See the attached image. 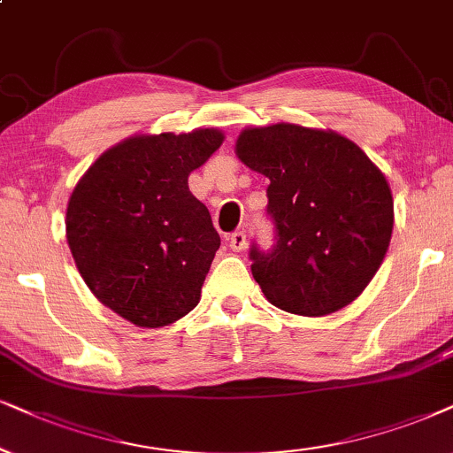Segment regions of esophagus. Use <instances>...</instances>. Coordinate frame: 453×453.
Returning <instances> with one entry per match:
<instances>
[{"label":"esophagus","instance_id":"1","mask_svg":"<svg viewBox=\"0 0 453 453\" xmlns=\"http://www.w3.org/2000/svg\"><path fill=\"white\" fill-rule=\"evenodd\" d=\"M230 249L234 253H240V250L246 249V234L244 232H234L230 236Z\"/></svg>","mask_w":453,"mask_h":453}]
</instances>
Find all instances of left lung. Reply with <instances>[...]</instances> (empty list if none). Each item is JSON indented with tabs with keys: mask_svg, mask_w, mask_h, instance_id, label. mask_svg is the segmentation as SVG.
Instances as JSON below:
<instances>
[{
	"mask_svg": "<svg viewBox=\"0 0 453 453\" xmlns=\"http://www.w3.org/2000/svg\"><path fill=\"white\" fill-rule=\"evenodd\" d=\"M236 157L265 175L272 253L253 246V278L265 299L322 318L364 293L393 234L387 177L362 148L332 129L295 123L240 131Z\"/></svg>",
	"mask_w": 453,
	"mask_h": 453,
	"instance_id": "1",
	"label": "left lung"
}]
</instances>
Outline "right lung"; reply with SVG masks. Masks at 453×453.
Masks as SVG:
<instances>
[{"instance_id":"1","label":"right lung","mask_w":453,"mask_h":453,"mask_svg":"<svg viewBox=\"0 0 453 453\" xmlns=\"http://www.w3.org/2000/svg\"><path fill=\"white\" fill-rule=\"evenodd\" d=\"M221 144L219 129L134 135L74 186L66 207L74 265L127 322L160 328L198 305L221 240L188 177Z\"/></svg>"}]
</instances>
